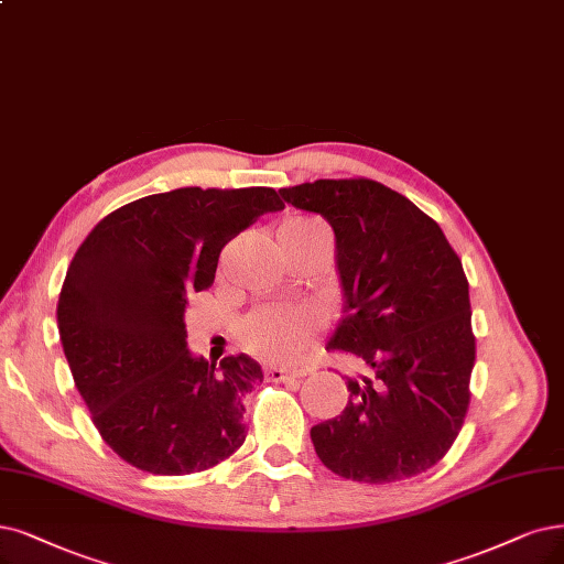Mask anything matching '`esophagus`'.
I'll use <instances>...</instances> for the list:
<instances>
[{"label": "esophagus", "mask_w": 564, "mask_h": 564, "mask_svg": "<svg viewBox=\"0 0 564 564\" xmlns=\"http://www.w3.org/2000/svg\"><path fill=\"white\" fill-rule=\"evenodd\" d=\"M308 369H285V367H267L264 373L271 381H285V379H300Z\"/></svg>", "instance_id": "34e87169"}]
</instances>
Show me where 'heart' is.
Segmentation results:
<instances>
[{
    "mask_svg": "<svg viewBox=\"0 0 564 564\" xmlns=\"http://www.w3.org/2000/svg\"><path fill=\"white\" fill-rule=\"evenodd\" d=\"M318 239H329L327 227L308 216H293L279 225L276 243L281 253H290ZM311 332V321L300 308L271 306L250 314L241 325V344L253 356L267 360H290L304 348Z\"/></svg>",
    "mask_w": 564,
    "mask_h": 564,
    "instance_id": "heart-1",
    "label": "heart"
}]
</instances>
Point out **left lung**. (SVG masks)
Segmentation results:
<instances>
[{
    "instance_id": "obj_1",
    "label": "left lung",
    "mask_w": 564,
    "mask_h": 564,
    "mask_svg": "<svg viewBox=\"0 0 564 564\" xmlns=\"http://www.w3.org/2000/svg\"><path fill=\"white\" fill-rule=\"evenodd\" d=\"M279 195L335 229L344 316L327 348L371 369L346 377L341 415L311 427L321 463L362 484L427 471L469 406L476 341L460 258L440 225L377 181L321 178Z\"/></svg>"
}]
</instances>
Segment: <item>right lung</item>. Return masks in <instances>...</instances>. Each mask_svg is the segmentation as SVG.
<instances>
[{"label":"right lung","instance_id":"1","mask_svg":"<svg viewBox=\"0 0 564 564\" xmlns=\"http://www.w3.org/2000/svg\"><path fill=\"white\" fill-rule=\"evenodd\" d=\"M271 187H178L116 208L76 250L57 300L59 341L93 423L124 463L160 476L216 467L246 440L241 398L262 381L246 352L187 350L185 306Z\"/></svg>","mask_w":564,"mask_h":564}]
</instances>
